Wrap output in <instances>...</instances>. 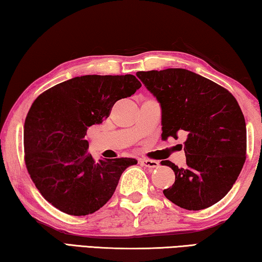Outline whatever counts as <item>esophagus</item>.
Returning a JSON list of instances; mask_svg holds the SVG:
<instances>
[{"label":"esophagus","instance_id":"obj_1","mask_svg":"<svg viewBox=\"0 0 262 262\" xmlns=\"http://www.w3.org/2000/svg\"><path fill=\"white\" fill-rule=\"evenodd\" d=\"M141 163L143 164L145 167H149V168H157L159 166L158 162L152 161V159H148V158L141 159Z\"/></svg>","mask_w":262,"mask_h":262}]
</instances>
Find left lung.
<instances>
[{
  "label": "left lung",
  "instance_id": "left-lung-1",
  "mask_svg": "<svg viewBox=\"0 0 262 262\" xmlns=\"http://www.w3.org/2000/svg\"><path fill=\"white\" fill-rule=\"evenodd\" d=\"M136 75L161 103L162 139L187 135V166L162 161L176 174L164 195L187 210L215 205L232 188L246 159V123L238 101L225 88L186 69Z\"/></svg>",
  "mask_w": 262,
  "mask_h": 262
}]
</instances>
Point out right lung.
<instances>
[{
    "label": "right lung",
    "instance_id": "obj_1",
    "mask_svg": "<svg viewBox=\"0 0 262 262\" xmlns=\"http://www.w3.org/2000/svg\"><path fill=\"white\" fill-rule=\"evenodd\" d=\"M134 75H85L37 97L24 123V159L45 200L68 215L100 209L134 158L96 159L88 154V128L108 118L118 100L134 95Z\"/></svg>",
    "mask_w": 262,
    "mask_h": 262
}]
</instances>
